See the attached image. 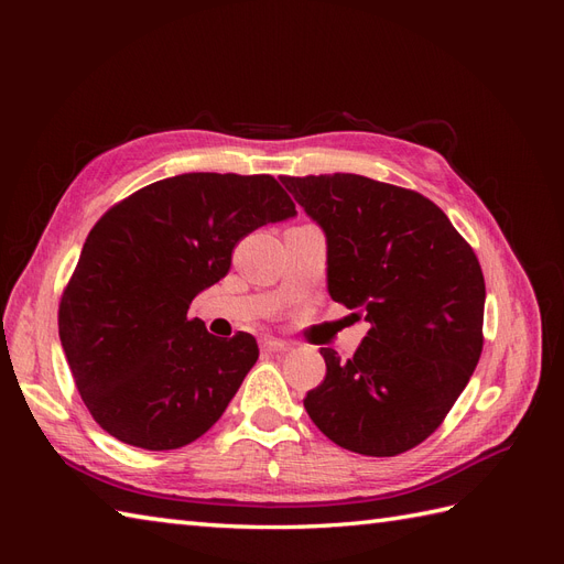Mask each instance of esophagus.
Listing matches in <instances>:
<instances>
[{"instance_id":"esophagus-1","label":"esophagus","mask_w":564,"mask_h":564,"mask_svg":"<svg viewBox=\"0 0 564 564\" xmlns=\"http://www.w3.org/2000/svg\"><path fill=\"white\" fill-rule=\"evenodd\" d=\"M259 344H261V348H263V350H270V352H284V350L292 348V346L286 344V340L272 338V336H263V338L259 340Z\"/></svg>"}]
</instances>
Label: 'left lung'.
I'll list each match as a JSON object with an SVG mask.
<instances>
[{
  "mask_svg": "<svg viewBox=\"0 0 564 564\" xmlns=\"http://www.w3.org/2000/svg\"><path fill=\"white\" fill-rule=\"evenodd\" d=\"M282 183L327 235L332 299L369 322L350 360L319 348L327 377L308 390L305 412L344 449H414L440 429L480 360V261L416 191L357 174Z\"/></svg>",
  "mask_w": 564,
  "mask_h": 564,
  "instance_id": "obj_1",
  "label": "left lung"
}]
</instances>
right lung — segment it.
Returning <instances> with one entry per match:
<instances>
[{"label":"right lung","instance_id":"right-lung-1","mask_svg":"<svg viewBox=\"0 0 564 564\" xmlns=\"http://www.w3.org/2000/svg\"><path fill=\"white\" fill-rule=\"evenodd\" d=\"M296 214L268 174H181L96 220L58 305V336L94 421L131 447L207 433L259 360L251 334L216 338L193 299L228 275L237 242Z\"/></svg>","mask_w":564,"mask_h":564}]
</instances>
